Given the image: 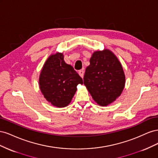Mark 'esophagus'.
<instances>
[{
    "instance_id": "34e87169",
    "label": "esophagus",
    "mask_w": 158,
    "mask_h": 158,
    "mask_svg": "<svg viewBox=\"0 0 158 158\" xmlns=\"http://www.w3.org/2000/svg\"><path fill=\"white\" fill-rule=\"evenodd\" d=\"M78 74H79V75L81 76V77L83 78V77H84V71L83 70H79V72H78Z\"/></svg>"
}]
</instances>
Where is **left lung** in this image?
I'll list each match as a JSON object with an SVG mask.
<instances>
[{"label": "left lung", "mask_w": 158, "mask_h": 158, "mask_svg": "<svg viewBox=\"0 0 158 158\" xmlns=\"http://www.w3.org/2000/svg\"><path fill=\"white\" fill-rule=\"evenodd\" d=\"M85 69L84 84L102 106L114 102L123 92L125 76L116 56L109 50L94 52Z\"/></svg>", "instance_id": "left-lung-1"}]
</instances>
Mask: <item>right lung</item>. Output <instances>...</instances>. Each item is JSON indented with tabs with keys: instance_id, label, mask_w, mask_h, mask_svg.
I'll list each match as a JSON object with an SVG mask.
<instances>
[{
	"instance_id": "right-lung-1",
	"label": "right lung",
	"mask_w": 158,
	"mask_h": 158,
	"mask_svg": "<svg viewBox=\"0 0 158 158\" xmlns=\"http://www.w3.org/2000/svg\"><path fill=\"white\" fill-rule=\"evenodd\" d=\"M79 84H83L82 78L73 66L65 63L63 54L56 53L49 57L40 76V87L44 97L52 106H67Z\"/></svg>"
}]
</instances>
